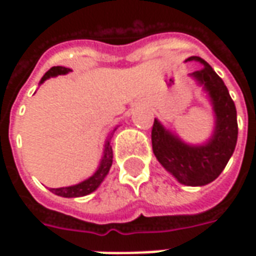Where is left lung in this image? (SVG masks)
Segmentation results:
<instances>
[{
	"mask_svg": "<svg viewBox=\"0 0 256 256\" xmlns=\"http://www.w3.org/2000/svg\"><path fill=\"white\" fill-rule=\"evenodd\" d=\"M196 60L204 67L192 75L208 92L214 106L215 130L206 145L192 146L168 133L155 119L152 126V150L162 166L170 172L184 185L202 186L214 181L224 172L237 142V112L224 80L212 67L198 56Z\"/></svg>",
	"mask_w": 256,
	"mask_h": 256,
	"instance_id": "obj_1",
	"label": "left lung"
}]
</instances>
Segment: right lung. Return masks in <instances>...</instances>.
<instances>
[{
    "instance_id": "right-lung-1",
    "label": "right lung",
    "mask_w": 256,
    "mask_h": 256,
    "mask_svg": "<svg viewBox=\"0 0 256 256\" xmlns=\"http://www.w3.org/2000/svg\"><path fill=\"white\" fill-rule=\"evenodd\" d=\"M71 70L66 67H52L48 71L41 79V84L44 80H46L50 76H56V75H63V74L70 72ZM112 136V134H111ZM111 140V137H110ZM112 146L110 144V141H106V150H104V158L100 163V167L97 168V172L88 180H84V182L78 184V185H74V186H66V188H58V189H50L54 194L58 196H63V198H80V196H86L89 193L94 192L96 189L100 186V184L102 182V180L106 177V174L110 172V168L112 166Z\"/></svg>"
}]
</instances>
